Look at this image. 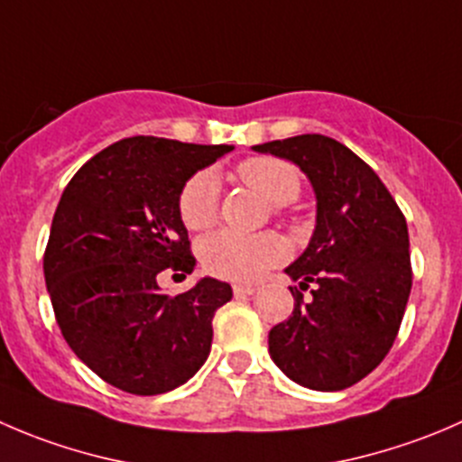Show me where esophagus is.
<instances>
[{
	"mask_svg": "<svg viewBox=\"0 0 462 462\" xmlns=\"http://www.w3.org/2000/svg\"><path fill=\"white\" fill-rule=\"evenodd\" d=\"M232 291H235L236 298H241V295H253L257 289H254V286H250V284H235V286H232Z\"/></svg>",
	"mask_w": 462,
	"mask_h": 462,
	"instance_id": "1",
	"label": "esophagus"
}]
</instances>
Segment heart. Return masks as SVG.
Returning <instances> with one entry per match:
<instances>
[{"instance_id":"heart-1","label":"heart","mask_w":462,"mask_h":462,"mask_svg":"<svg viewBox=\"0 0 462 462\" xmlns=\"http://www.w3.org/2000/svg\"><path fill=\"white\" fill-rule=\"evenodd\" d=\"M241 182L253 187L280 212L286 203L298 199V169L268 155L248 158L236 167ZM178 214L189 230H205L218 218V178L212 169L196 171L187 178L178 194ZM203 268L221 280L254 282L286 257V244L275 232L239 235L232 230L214 232L199 245Z\"/></svg>"}]
</instances>
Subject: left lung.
Returning <instances> with one entry per match:
<instances>
[{
	"instance_id": "left-lung-1",
	"label": "left lung",
	"mask_w": 462,
	"mask_h": 462,
	"mask_svg": "<svg viewBox=\"0 0 462 462\" xmlns=\"http://www.w3.org/2000/svg\"><path fill=\"white\" fill-rule=\"evenodd\" d=\"M298 164L316 191V230L286 268L293 313L268 334L277 368L311 391H343L391 352L409 302V227L377 173L325 135L253 146ZM314 284L312 298L301 291ZM300 288L303 290L299 291Z\"/></svg>"
}]
</instances>
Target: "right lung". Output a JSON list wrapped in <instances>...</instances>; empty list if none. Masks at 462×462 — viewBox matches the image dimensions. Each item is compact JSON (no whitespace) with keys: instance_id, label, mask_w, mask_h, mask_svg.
Masks as SVG:
<instances>
[{"instance_id":"right-lung-1","label":"right lung","mask_w":462,"mask_h":462,"mask_svg":"<svg viewBox=\"0 0 462 462\" xmlns=\"http://www.w3.org/2000/svg\"><path fill=\"white\" fill-rule=\"evenodd\" d=\"M232 146L126 137L83 164L65 187L44 250V282L74 355L131 395L182 386L208 361L226 282L203 277L180 295L162 271H194L178 194Z\"/></svg>"}]
</instances>
